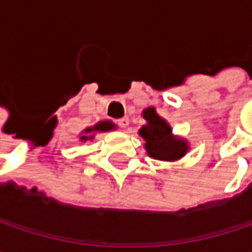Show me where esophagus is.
Listing matches in <instances>:
<instances>
[{"mask_svg":"<svg viewBox=\"0 0 252 252\" xmlns=\"http://www.w3.org/2000/svg\"><path fill=\"white\" fill-rule=\"evenodd\" d=\"M128 123H129V120L126 118V117H124V118H120V120H117L115 121V124L118 126H121V128H126L128 126Z\"/></svg>","mask_w":252,"mask_h":252,"instance_id":"esophagus-1","label":"esophagus"}]
</instances>
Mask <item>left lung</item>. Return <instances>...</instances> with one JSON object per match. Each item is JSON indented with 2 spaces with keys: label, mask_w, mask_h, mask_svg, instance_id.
<instances>
[{
  "label": "left lung",
  "mask_w": 252,
  "mask_h": 252,
  "mask_svg": "<svg viewBox=\"0 0 252 252\" xmlns=\"http://www.w3.org/2000/svg\"><path fill=\"white\" fill-rule=\"evenodd\" d=\"M144 118L147 120V126H141L140 135L146 140L144 147L150 158L172 162L187 153L188 144L181 138L172 137L171 126L156 114L155 108L146 109Z\"/></svg>",
  "instance_id": "left-lung-1"
}]
</instances>
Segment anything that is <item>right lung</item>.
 <instances>
[{"mask_svg": "<svg viewBox=\"0 0 252 252\" xmlns=\"http://www.w3.org/2000/svg\"><path fill=\"white\" fill-rule=\"evenodd\" d=\"M114 126L111 124V123H99L97 126H94L93 128H87L86 129V132H93V131H108V129H112ZM86 138H89V137H86V135H83L81 137V140H86Z\"/></svg>", "mask_w": 252, "mask_h": 252, "instance_id": "right-lung-1", "label": "right lung"}]
</instances>
